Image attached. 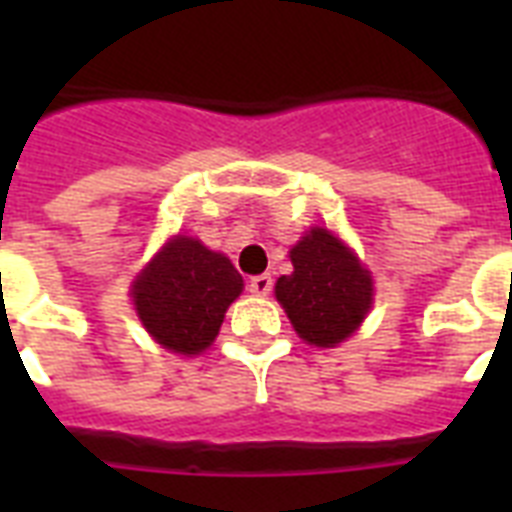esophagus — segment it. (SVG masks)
<instances>
[{"label":"esophagus","mask_w":512,"mask_h":512,"mask_svg":"<svg viewBox=\"0 0 512 512\" xmlns=\"http://www.w3.org/2000/svg\"><path fill=\"white\" fill-rule=\"evenodd\" d=\"M271 289H273V279L268 276V273H263V276H252L249 279V292L257 297H265V295H271Z\"/></svg>","instance_id":"esophagus-1"}]
</instances>
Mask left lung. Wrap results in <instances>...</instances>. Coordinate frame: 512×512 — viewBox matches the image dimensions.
<instances>
[{"mask_svg":"<svg viewBox=\"0 0 512 512\" xmlns=\"http://www.w3.org/2000/svg\"><path fill=\"white\" fill-rule=\"evenodd\" d=\"M295 271L276 281V300L305 342L332 348L372 308V276L327 228H311L292 252Z\"/></svg>","mask_w":512,"mask_h":512,"instance_id":"8db88e82","label":"left lung"}]
</instances>
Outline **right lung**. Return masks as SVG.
<instances>
[{
  "instance_id": "1",
  "label": "right lung",
  "mask_w": 512,
  "mask_h": 512,
  "mask_svg": "<svg viewBox=\"0 0 512 512\" xmlns=\"http://www.w3.org/2000/svg\"><path fill=\"white\" fill-rule=\"evenodd\" d=\"M241 287L244 281L228 257L175 236L135 279L132 300L159 345L191 356L212 345Z\"/></svg>"
}]
</instances>
